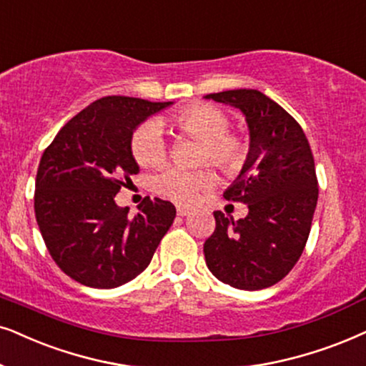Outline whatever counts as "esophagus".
Instances as JSON below:
<instances>
[{"mask_svg":"<svg viewBox=\"0 0 366 366\" xmlns=\"http://www.w3.org/2000/svg\"><path fill=\"white\" fill-rule=\"evenodd\" d=\"M177 213L179 217H187V215H189V208H187V207H177Z\"/></svg>","mask_w":366,"mask_h":366,"instance_id":"34e87169","label":"esophagus"}]
</instances>
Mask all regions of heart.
<instances>
[{
	"mask_svg": "<svg viewBox=\"0 0 366 366\" xmlns=\"http://www.w3.org/2000/svg\"><path fill=\"white\" fill-rule=\"evenodd\" d=\"M184 134L203 141L200 161H210L222 173L237 174L249 159V141L230 132V116L212 104H193L173 116ZM131 151L141 166H158L168 158V141L158 121H144L131 137ZM215 182L210 169L169 166L154 179L156 192L177 203H192Z\"/></svg>",
	"mask_w": 366,
	"mask_h": 366,
	"instance_id": "b5f03b06",
	"label": "heart"
}]
</instances>
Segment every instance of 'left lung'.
<instances>
[{"label":"left lung","mask_w":366,"mask_h":366,"mask_svg":"<svg viewBox=\"0 0 366 366\" xmlns=\"http://www.w3.org/2000/svg\"><path fill=\"white\" fill-rule=\"evenodd\" d=\"M245 114L250 131L249 159L224 193L244 203L245 218L229 220L213 212L215 230L203 252L218 281L244 291L274 286L301 257L317 202L315 158L299 122L254 89L210 94Z\"/></svg>","instance_id":"left-lung-1"}]
</instances>
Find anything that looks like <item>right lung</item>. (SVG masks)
Segmentation results:
<instances>
[{
    "label": "right lung",
    "instance_id": "1",
    "mask_svg": "<svg viewBox=\"0 0 366 366\" xmlns=\"http://www.w3.org/2000/svg\"><path fill=\"white\" fill-rule=\"evenodd\" d=\"M172 102L109 96L92 102L56 132L41 154L35 182L38 229L55 264L84 286L112 289L148 267L172 227V202L146 197L137 215L114 198L131 174L132 132Z\"/></svg>",
    "mask_w": 366,
    "mask_h": 366
}]
</instances>
